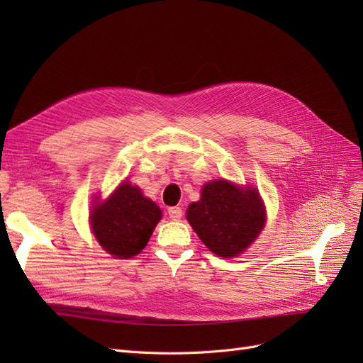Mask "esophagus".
Here are the masks:
<instances>
[{
    "mask_svg": "<svg viewBox=\"0 0 363 363\" xmlns=\"http://www.w3.org/2000/svg\"><path fill=\"white\" fill-rule=\"evenodd\" d=\"M168 215L171 219H174V221H179V219L183 216V211L180 207H169Z\"/></svg>",
    "mask_w": 363,
    "mask_h": 363,
    "instance_id": "obj_1",
    "label": "esophagus"
}]
</instances>
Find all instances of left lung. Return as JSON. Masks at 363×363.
<instances>
[{"mask_svg": "<svg viewBox=\"0 0 363 363\" xmlns=\"http://www.w3.org/2000/svg\"><path fill=\"white\" fill-rule=\"evenodd\" d=\"M188 221L212 252L235 257L262 232L265 211L255 188L215 180L206 183L200 201L188 207Z\"/></svg>", "mask_w": 363, "mask_h": 363, "instance_id": "left-lung-1", "label": "left lung"}]
</instances>
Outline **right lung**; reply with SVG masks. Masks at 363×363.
I'll return each mask as SVG.
<instances>
[{"mask_svg":"<svg viewBox=\"0 0 363 363\" xmlns=\"http://www.w3.org/2000/svg\"><path fill=\"white\" fill-rule=\"evenodd\" d=\"M162 212L136 186L124 182L112 196L94 207L92 232L100 245L115 257L127 259L145 248Z\"/></svg>","mask_w":363,"mask_h":363,"instance_id":"right-lung-1","label":"right lung"}]
</instances>
